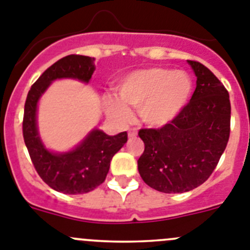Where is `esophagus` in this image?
Listing matches in <instances>:
<instances>
[{
    "label": "esophagus",
    "mask_w": 250,
    "mask_h": 250,
    "mask_svg": "<svg viewBox=\"0 0 250 250\" xmlns=\"http://www.w3.org/2000/svg\"><path fill=\"white\" fill-rule=\"evenodd\" d=\"M136 135H137L136 129H131V130H129V132H127V136H129L130 139H131V137H135Z\"/></svg>",
    "instance_id": "obj_1"
}]
</instances>
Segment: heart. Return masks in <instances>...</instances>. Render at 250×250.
I'll list each match as a JSON object with an SVG mask.
<instances>
[{"mask_svg": "<svg viewBox=\"0 0 250 250\" xmlns=\"http://www.w3.org/2000/svg\"><path fill=\"white\" fill-rule=\"evenodd\" d=\"M192 80L185 72L145 68L126 74L118 84V98L109 99V113L121 121L131 116L129 106L139 107L144 124L162 127L172 123L188 104Z\"/></svg>", "mask_w": 250, "mask_h": 250, "instance_id": "b5f03b06", "label": "heart"}]
</instances>
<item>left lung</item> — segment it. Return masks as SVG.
<instances>
[{
    "instance_id": "left-lung-1",
    "label": "left lung",
    "mask_w": 250,
    "mask_h": 250,
    "mask_svg": "<svg viewBox=\"0 0 250 250\" xmlns=\"http://www.w3.org/2000/svg\"><path fill=\"white\" fill-rule=\"evenodd\" d=\"M196 90L180 115L161 129H143L145 144L137 168L146 185L164 193H182L212 175L229 139V94L198 62L187 61Z\"/></svg>"
}]
</instances>
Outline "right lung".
<instances>
[{"label":"right lung","instance_id":"right-lung-1","mask_svg":"<svg viewBox=\"0 0 250 250\" xmlns=\"http://www.w3.org/2000/svg\"><path fill=\"white\" fill-rule=\"evenodd\" d=\"M95 59L67 56L50 65L32 85L24 104L23 139L37 172L50 188L65 194H83L100 186L106 178L113 156L127 141V134L110 136L94 127L68 151H53L42 141L37 123L38 103L54 80L73 79L88 84Z\"/></svg>","mask_w":250,"mask_h":250}]
</instances>
